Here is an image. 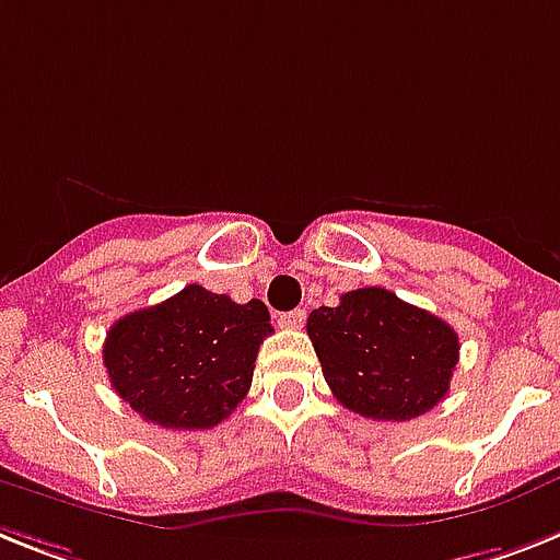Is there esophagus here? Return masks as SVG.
<instances>
[{
  "label": "esophagus",
  "mask_w": 560,
  "mask_h": 560,
  "mask_svg": "<svg viewBox=\"0 0 560 560\" xmlns=\"http://www.w3.org/2000/svg\"><path fill=\"white\" fill-rule=\"evenodd\" d=\"M280 323H283L285 329H300L306 323V308H294V312L280 314Z\"/></svg>",
  "instance_id": "obj_1"
}]
</instances>
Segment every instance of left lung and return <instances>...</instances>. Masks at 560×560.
Instances as JSON below:
<instances>
[{
  "instance_id": "obj_1",
  "label": "left lung",
  "mask_w": 560,
  "mask_h": 560,
  "mask_svg": "<svg viewBox=\"0 0 560 560\" xmlns=\"http://www.w3.org/2000/svg\"><path fill=\"white\" fill-rule=\"evenodd\" d=\"M308 337L331 395L372 420H412L441 404L457 363L450 323L389 289L346 291L308 314Z\"/></svg>"
}]
</instances>
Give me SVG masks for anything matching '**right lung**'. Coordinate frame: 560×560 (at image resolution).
Returning a JSON list of instances; mask_svg holds the SVG:
<instances>
[{
	"label": "right lung",
	"instance_id": "add662e5",
	"mask_svg": "<svg viewBox=\"0 0 560 560\" xmlns=\"http://www.w3.org/2000/svg\"><path fill=\"white\" fill-rule=\"evenodd\" d=\"M260 300L234 303L191 283L151 308L119 317L103 346L110 386L142 420L165 429H211L248 395L262 337Z\"/></svg>",
	"mask_w": 560,
	"mask_h": 560
}]
</instances>
